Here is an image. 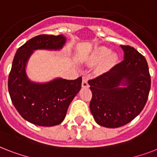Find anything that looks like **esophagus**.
<instances>
[{
    "instance_id": "esophagus-1",
    "label": "esophagus",
    "mask_w": 157,
    "mask_h": 157,
    "mask_svg": "<svg viewBox=\"0 0 157 157\" xmlns=\"http://www.w3.org/2000/svg\"><path fill=\"white\" fill-rule=\"evenodd\" d=\"M82 87L83 88H88L89 84H88V78L86 76H84L82 79Z\"/></svg>"
}]
</instances>
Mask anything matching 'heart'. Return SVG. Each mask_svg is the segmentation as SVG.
<instances>
[{
	"label": "heart",
	"instance_id": "b5f03b06",
	"mask_svg": "<svg viewBox=\"0 0 157 157\" xmlns=\"http://www.w3.org/2000/svg\"><path fill=\"white\" fill-rule=\"evenodd\" d=\"M104 59L103 63V67L105 68L110 67L113 66L116 63H117V56L114 54H110V50L107 47H100L98 48V50H96L93 53L91 59L94 62H99L101 60Z\"/></svg>",
	"mask_w": 157,
	"mask_h": 157
}]
</instances>
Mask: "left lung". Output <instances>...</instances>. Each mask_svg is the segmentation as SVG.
<instances>
[{
  "label": "left lung",
  "mask_w": 157,
  "mask_h": 157,
  "mask_svg": "<svg viewBox=\"0 0 157 157\" xmlns=\"http://www.w3.org/2000/svg\"><path fill=\"white\" fill-rule=\"evenodd\" d=\"M124 60L110 71L89 80L92 92L90 112L102 126L118 128L128 124L144 109L151 88L146 59L129 45H121ZM121 83L127 85L121 88Z\"/></svg>",
  "instance_id": "left-lung-1"
}]
</instances>
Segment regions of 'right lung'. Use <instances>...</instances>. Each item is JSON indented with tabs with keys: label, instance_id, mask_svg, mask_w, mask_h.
Wrapping results in <instances>:
<instances>
[{
	"label": "right lung",
	"instance_id": "add662e5",
	"mask_svg": "<svg viewBox=\"0 0 157 157\" xmlns=\"http://www.w3.org/2000/svg\"><path fill=\"white\" fill-rule=\"evenodd\" d=\"M66 38L63 35L36 36L18 48L9 75L8 89L13 106L23 119L40 126H54L66 117L69 104L81 87L82 78L56 79L46 84L31 82L25 66L34 50H59Z\"/></svg>",
	"mask_w": 157,
	"mask_h": 157
}]
</instances>
